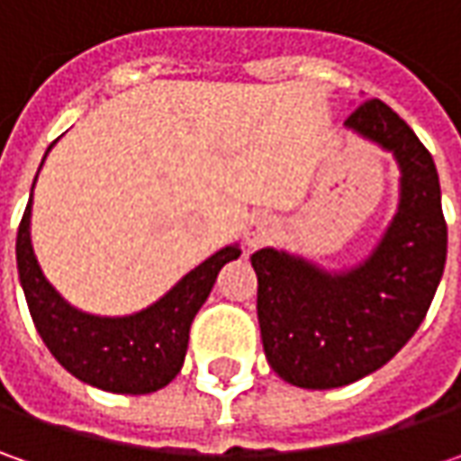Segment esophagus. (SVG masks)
I'll use <instances>...</instances> for the list:
<instances>
[{"instance_id":"1","label":"esophagus","mask_w":461,"mask_h":461,"mask_svg":"<svg viewBox=\"0 0 461 461\" xmlns=\"http://www.w3.org/2000/svg\"><path fill=\"white\" fill-rule=\"evenodd\" d=\"M272 233H275V221H272V215H267V212H254L249 221L243 222V240H246L249 246L264 243Z\"/></svg>"}]
</instances>
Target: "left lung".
Segmentation results:
<instances>
[{
    "label": "left lung",
    "mask_w": 461,
    "mask_h": 461,
    "mask_svg": "<svg viewBox=\"0 0 461 461\" xmlns=\"http://www.w3.org/2000/svg\"><path fill=\"white\" fill-rule=\"evenodd\" d=\"M346 131L393 153L398 210L366 257L326 269L285 249L251 254L267 362L294 387L330 390L377 372L423 323L447 264V222L431 153L380 99L344 120Z\"/></svg>",
    "instance_id": "8db88e82"
}]
</instances>
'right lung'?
<instances>
[{
    "instance_id": "1",
    "label": "right lung",
    "mask_w": 461,
    "mask_h": 461,
    "mask_svg": "<svg viewBox=\"0 0 461 461\" xmlns=\"http://www.w3.org/2000/svg\"><path fill=\"white\" fill-rule=\"evenodd\" d=\"M30 218L32 192L17 230V272L32 323L48 351L77 380L107 393L149 395L167 387L185 364L189 326L218 272L240 257L239 243L204 258L149 308L131 315H95L74 308L48 282L32 249Z\"/></svg>"
}]
</instances>
